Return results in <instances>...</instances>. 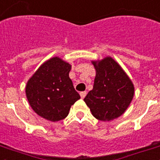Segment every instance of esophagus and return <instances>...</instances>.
<instances>
[{"mask_svg":"<svg viewBox=\"0 0 160 160\" xmlns=\"http://www.w3.org/2000/svg\"><path fill=\"white\" fill-rule=\"evenodd\" d=\"M86 93H87L86 92H80V97H81V98H85V97L86 96Z\"/></svg>","mask_w":160,"mask_h":160,"instance_id":"34e87169","label":"esophagus"}]
</instances>
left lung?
<instances>
[{
	"label": "left lung",
	"mask_w": 160,
	"mask_h": 160,
	"mask_svg": "<svg viewBox=\"0 0 160 160\" xmlns=\"http://www.w3.org/2000/svg\"><path fill=\"white\" fill-rule=\"evenodd\" d=\"M96 69L93 89L84 98L92 115L110 121L122 115L134 96V86L123 68L112 58L92 61Z\"/></svg>",
	"instance_id": "1"
}]
</instances>
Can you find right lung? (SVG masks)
I'll return each instance as SVG.
<instances>
[{
	"instance_id": "right-lung-1",
	"label": "right lung",
	"mask_w": 160,
	"mask_h": 160,
	"mask_svg": "<svg viewBox=\"0 0 160 160\" xmlns=\"http://www.w3.org/2000/svg\"><path fill=\"white\" fill-rule=\"evenodd\" d=\"M71 65L58 57L45 62L28 80L27 99L38 115L52 122L68 116L71 106L80 98L68 76Z\"/></svg>"
}]
</instances>
